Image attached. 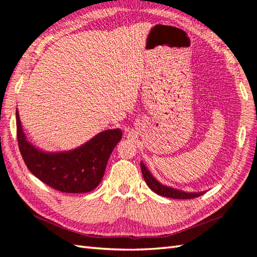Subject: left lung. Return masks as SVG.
Wrapping results in <instances>:
<instances>
[{
  "label": "left lung",
  "mask_w": 257,
  "mask_h": 257,
  "mask_svg": "<svg viewBox=\"0 0 257 257\" xmlns=\"http://www.w3.org/2000/svg\"><path fill=\"white\" fill-rule=\"evenodd\" d=\"M141 172L143 175V178L146 180L147 185L149 188L157 193L159 195H163L165 197H170V199H177V200H186V199H194V197L201 196L202 194L205 193V191L202 192H185L182 190L175 189L172 187H167L165 185H162V183L156 180L153 175L149 172V169L146 167V165L141 162Z\"/></svg>",
  "instance_id": "1"
}]
</instances>
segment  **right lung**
<instances>
[{
	"label": "right lung",
	"mask_w": 257,
	"mask_h": 257,
	"mask_svg": "<svg viewBox=\"0 0 257 257\" xmlns=\"http://www.w3.org/2000/svg\"><path fill=\"white\" fill-rule=\"evenodd\" d=\"M17 140L24 162L31 174L57 191L85 193L101 182L107 161L122 133L108 129L92 138L77 149L65 152H44L26 138L16 110Z\"/></svg>",
	"instance_id": "right-lung-1"
}]
</instances>
